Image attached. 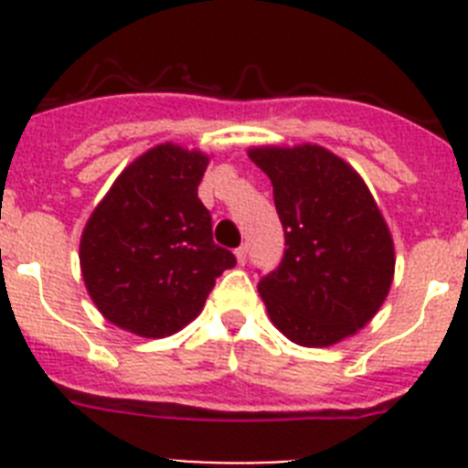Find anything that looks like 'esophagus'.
Here are the masks:
<instances>
[{"label":"esophagus","mask_w":468,"mask_h":468,"mask_svg":"<svg viewBox=\"0 0 468 468\" xmlns=\"http://www.w3.org/2000/svg\"><path fill=\"white\" fill-rule=\"evenodd\" d=\"M234 255H237V262L243 264L246 262V255H248V246H239L237 250H234Z\"/></svg>","instance_id":"esophagus-1"}]
</instances>
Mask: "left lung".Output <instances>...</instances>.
Masks as SVG:
<instances>
[{"mask_svg": "<svg viewBox=\"0 0 468 468\" xmlns=\"http://www.w3.org/2000/svg\"><path fill=\"white\" fill-rule=\"evenodd\" d=\"M274 187L285 253L258 291L271 324L300 346H333L379 312L394 281V239L354 168L321 144L250 147Z\"/></svg>", "mask_w": 468, "mask_h": 468, "instance_id": "obj_1", "label": "left lung"}]
</instances>
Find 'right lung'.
I'll list each match as a JSON object with an SVG mask.
<instances>
[{"mask_svg":"<svg viewBox=\"0 0 468 468\" xmlns=\"http://www.w3.org/2000/svg\"><path fill=\"white\" fill-rule=\"evenodd\" d=\"M208 154L156 144L131 161L93 208L80 241L86 291L126 333L168 337L201 314L215 279L237 264L215 246L198 198Z\"/></svg>","mask_w":468,"mask_h":468,"instance_id":"1","label":"right lung"}]
</instances>
